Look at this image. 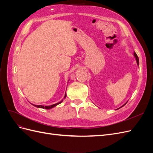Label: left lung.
Listing matches in <instances>:
<instances>
[{"mask_svg": "<svg viewBox=\"0 0 153 153\" xmlns=\"http://www.w3.org/2000/svg\"><path fill=\"white\" fill-rule=\"evenodd\" d=\"M133 55H134V57H135V59H136L137 65L138 66V65H139V59H138V56H137V53H136L135 52H134V53H133ZM127 102H128V101H127ZM127 102H126V103H124V104L122 106H121V107H120V108H121V107H123V106H124L125 105H126V104L127 103ZM120 108H117V109H119Z\"/></svg>", "mask_w": 153, "mask_h": 153, "instance_id": "1", "label": "left lung"}]
</instances>
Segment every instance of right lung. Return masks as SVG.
<instances>
[{
	"label": "right lung",
	"mask_w": 153,
	"mask_h": 153,
	"mask_svg": "<svg viewBox=\"0 0 153 153\" xmlns=\"http://www.w3.org/2000/svg\"><path fill=\"white\" fill-rule=\"evenodd\" d=\"M68 81H69V80H68ZM66 98V92H65V96H64V98H63L61 101H60V102H59V103H57L52 105H50V106H43V105H34V104H32V105H33V106H36V107H37V108H44V109L49 110V109H51V108H52L55 107V106H56L57 105H59L60 103H61L62 102V101H63L64 99H65Z\"/></svg>",
	"instance_id": "1"
}]
</instances>
